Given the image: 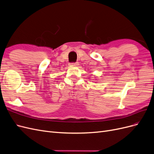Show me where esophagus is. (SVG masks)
<instances>
[{
	"label": "esophagus",
	"instance_id": "34e87169",
	"mask_svg": "<svg viewBox=\"0 0 154 154\" xmlns=\"http://www.w3.org/2000/svg\"><path fill=\"white\" fill-rule=\"evenodd\" d=\"M78 62H73V63H70V65L71 66H78Z\"/></svg>",
	"mask_w": 154,
	"mask_h": 154
}]
</instances>
